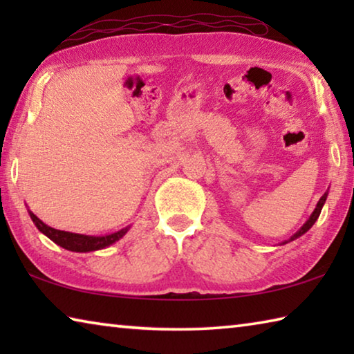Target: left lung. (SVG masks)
<instances>
[{"label": "left lung", "instance_id": "1", "mask_svg": "<svg viewBox=\"0 0 354 354\" xmlns=\"http://www.w3.org/2000/svg\"><path fill=\"white\" fill-rule=\"evenodd\" d=\"M326 195L328 194H325V195H323L322 196V198H320V201L319 203H317V207H315V211L313 212V215H310V217H309V220L306 221V223H304L303 226H301V230H299L298 232H297V234H293L290 239H289V241H295V239L297 237H299V236H303L304 234V232H306V231H309L310 230V226H313L314 223H315V220L317 218H319V215H320V212H322V207H323V205H325V201H326Z\"/></svg>", "mask_w": 354, "mask_h": 354}]
</instances>
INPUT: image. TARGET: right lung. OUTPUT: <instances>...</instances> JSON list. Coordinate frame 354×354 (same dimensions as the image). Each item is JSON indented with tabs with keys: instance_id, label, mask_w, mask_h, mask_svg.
Returning <instances> with one entry per match:
<instances>
[{
	"instance_id": "1",
	"label": "right lung",
	"mask_w": 354,
	"mask_h": 354,
	"mask_svg": "<svg viewBox=\"0 0 354 354\" xmlns=\"http://www.w3.org/2000/svg\"><path fill=\"white\" fill-rule=\"evenodd\" d=\"M29 215H31L34 225L37 226V230L40 232H44L46 237H50L55 243L61 245L62 248L76 251V253H87V251H95V250L109 247V245H112L113 242H117L118 239H122L124 236V232L128 231V227H124V230H120L117 232H113V234L103 236V237L75 234V232L55 230V227L45 225L44 221L35 217L31 211H29Z\"/></svg>"
}]
</instances>
